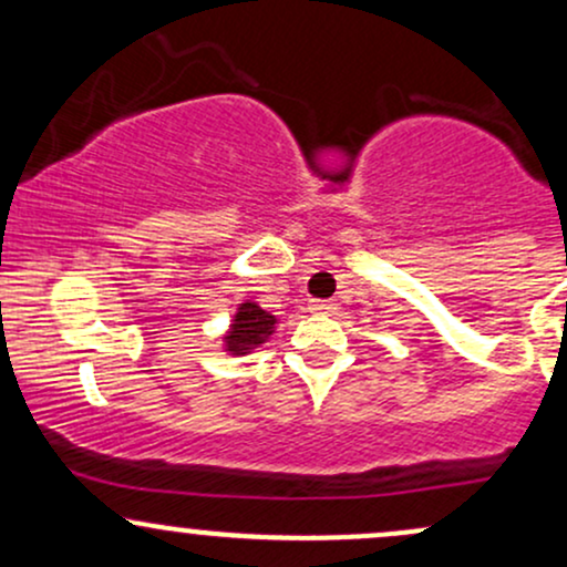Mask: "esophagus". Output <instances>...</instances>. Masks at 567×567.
Wrapping results in <instances>:
<instances>
[{"instance_id": "34e87169", "label": "esophagus", "mask_w": 567, "mask_h": 567, "mask_svg": "<svg viewBox=\"0 0 567 567\" xmlns=\"http://www.w3.org/2000/svg\"><path fill=\"white\" fill-rule=\"evenodd\" d=\"M333 309H336L333 301H309V311H315V315H330Z\"/></svg>"}]
</instances>
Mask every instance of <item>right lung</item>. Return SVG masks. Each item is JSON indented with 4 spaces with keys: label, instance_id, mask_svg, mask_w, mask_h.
<instances>
[{
    "label": "right lung",
    "instance_id": "1",
    "mask_svg": "<svg viewBox=\"0 0 567 567\" xmlns=\"http://www.w3.org/2000/svg\"><path fill=\"white\" fill-rule=\"evenodd\" d=\"M271 328H275V317L258 303L247 301L239 306L237 317H234L229 336H226V349L234 351V354H247L271 336Z\"/></svg>",
    "mask_w": 567,
    "mask_h": 567
}]
</instances>
